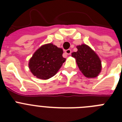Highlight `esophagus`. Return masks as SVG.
<instances>
[{"label":"esophagus","mask_w":122,"mask_h":122,"mask_svg":"<svg viewBox=\"0 0 122 122\" xmlns=\"http://www.w3.org/2000/svg\"><path fill=\"white\" fill-rule=\"evenodd\" d=\"M65 53L67 55H70L71 53V49H67L65 51Z\"/></svg>","instance_id":"34e87169"}]
</instances>
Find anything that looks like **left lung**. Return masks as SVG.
Listing matches in <instances>:
<instances>
[{
  "label": "left lung",
  "mask_w": 122,
  "mask_h": 122,
  "mask_svg": "<svg viewBox=\"0 0 122 122\" xmlns=\"http://www.w3.org/2000/svg\"><path fill=\"white\" fill-rule=\"evenodd\" d=\"M78 51L71 53L75 58L78 68L87 78L98 76L101 71V61L96 52L85 44L76 46Z\"/></svg>",
  "instance_id": "obj_1"
}]
</instances>
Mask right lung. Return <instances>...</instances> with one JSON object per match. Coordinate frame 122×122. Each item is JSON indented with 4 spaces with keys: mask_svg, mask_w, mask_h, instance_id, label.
Masks as SVG:
<instances>
[{
    "mask_svg": "<svg viewBox=\"0 0 122 122\" xmlns=\"http://www.w3.org/2000/svg\"><path fill=\"white\" fill-rule=\"evenodd\" d=\"M63 51L52 44L41 46L30 59L29 68L37 78L47 80L54 76L66 60Z\"/></svg>",
    "mask_w": 122,
    "mask_h": 122,
    "instance_id": "obj_1",
    "label": "right lung"
}]
</instances>
